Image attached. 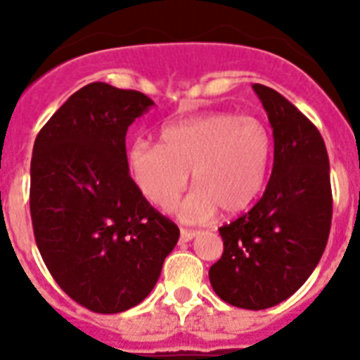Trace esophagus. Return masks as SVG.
I'll use <instances>...</instances> for the list:
<instances>
[{
  "label": "esophagus",
  "mask_w": 360,
  "mask_h": 360,
  "mask_svg": "<svg viewBox=\"0 0 360 360\" xmlns=\"http://www.w3.org/2000/svg\"><path fill=\"white\" fill-rule=\"evenodd\" d=\"M196 234H198L196 231H191V229H182V231H180V243H187V241L193 240Z\"/></svg>",
  "instance_id": "1"
}]
</instances>
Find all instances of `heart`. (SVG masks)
<instances>
[{"label":"heart","instance_id":"obj_1","mask_svg":"<svg viewBox=\"0 0 360 360\" xmlns=\"http://www.w3.org/2000/svg\"><path fill=\"white\" fill-rule=\"evenodd\" d=\"M162 144L135 141L128 171L142 196L167 211L193 171L195 189L176 207L187 221L218 212L238 214L252 205L266 182L272 136L262 120L234 113H209L165 126Z\"/></svg>","mask_w":360,"mask_h":360}]
</instances>
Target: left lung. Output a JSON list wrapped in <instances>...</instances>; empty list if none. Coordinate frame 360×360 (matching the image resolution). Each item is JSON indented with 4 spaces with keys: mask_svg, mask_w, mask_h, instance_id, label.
I'll return each mask as SVG.
<instances>
[{
    "mask_svg": "<svg viewBox=\"0 0 360 360\" xmlns=\"http://www.w3.org/2000/svg\"><path fill=\"white\" fill-rule=\"evenodd\" d=\"M252 90L272 126L274 167L262 200L219 227L224 254L209 279L225 303L263 310L297 292L319 263L332 225V187L316 126L269 86Z\"/></svg>",
    "mask_w": 360,
    "mask_h": 360,
    "instance_id": "1",
    "label": "left lung"
}]
</instances>
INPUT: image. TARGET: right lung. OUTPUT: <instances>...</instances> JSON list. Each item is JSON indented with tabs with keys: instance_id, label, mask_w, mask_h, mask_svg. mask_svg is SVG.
I'll use <instances>...</instances> for the list:
<instances>
[{
	"instance_id": "add662e5",
	"label": "right lung",
	"mask_w": 360,
	"mask_h": 360,
	"mask_svg": "<svg viewBox=\"0 0 360 360\" xmlns=\"http://www.w3.org/2000/svg\"><path fill=\"white\" fill-rule=\"evenodd\" d=\"M155 106L148 95L91 82L63 104L34 142L30 214L56 283L97 314L144 301L176 245L128 171L126 133Z\"/></svg>"
}]
</instances>
